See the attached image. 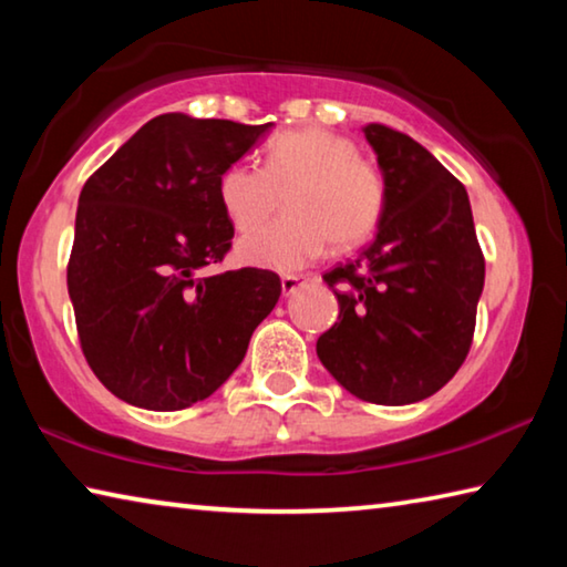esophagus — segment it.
Returning a JSON list of instances; mask_svg holds the SVG:
<instances>
[{
  "instance_id": "obj_1",
  "label": "esophagus",
  "mask_w": 567,
  "mask_h": 567,
  "mask_svg": "<svg viewBox=\"0 0 567 567\" xmlns=\"http://www.w3.org/2000/svg\"><path fill=\"white\" fill-rule=\"evenodd\" d=\"M302 285H305L302 277H297V275H285V277H282V295H285V297H290V295H295L297 290H300Z\"/></svg>"
}]
</instances>
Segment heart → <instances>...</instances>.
Instances as JSON below:
<instances>
[{"mask_svg":"<svg viewBox=\"0 0 567 567\" xmlns=\"http://www.w3.org/2000/svg\"><path fill=\"white\" fill-rule=\"evenodd\" d=\"M344 134L302 127L277 134L265 167L235 162L217 182V197L237 233H252L287 203V215L239 243V260L292 272L330 245L332 252L368 243L382 215V182Z\"/></svg>","mask_w":567,"mask_h":567,"instance_id":"b5f03b06","label":"heart"}]
</instances>
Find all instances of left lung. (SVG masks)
<instances>
[{
	"label": "left lung",
	"mask_w": 567,
	"mask_h": 567,
	"mask_svg": "<svg viewBox=\"0 0 567 567\" xmlns=\"http://www.w3.org/2000/svg\"><path fill=\"white\" fill-rule=\"evenodd\" d=\"M385 177L378 237L322 275L340 302L318 354L354 398L425 400L453 380L475 334L485 282L463 182L408 134L368 124Z\"/></svg>",
	"instance_id": "left-lung-1"
}]
</instances>
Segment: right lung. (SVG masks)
<instances>
[{
    "label": "right lung",
    "mask_w": 567,
    "mask_h": 567,
    "mask_svg": "<svg viewBox=\"0 0 567 567\" xmlns=\"http://www.w3.org/2000/svg\"><path fill=\"white\" fill-rule=\"evenodd\" d=\"M272 127L159 114L84 182L66 290L87 364L112 395L185 410L243 362L280 300V277H203L233 247L219 175Z\"/></svg>",
    "instance_id": "add662e5"
}]
</instances>
